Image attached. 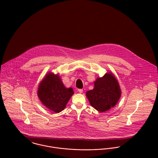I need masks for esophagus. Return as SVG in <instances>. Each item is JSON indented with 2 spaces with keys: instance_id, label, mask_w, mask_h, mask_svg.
Returning <instances> with one entry per match:
<instances>
[{
  "instance_id": "obj_1",
  "label": "esophagus",
  "mask_w": 158,
  "mask_h": 158,
  "mask_svg": "<svg viewBox=\"0 0 158 158\" xmlns=\"http://www.w3.org/2000/svg\"><path fill=\"white\" fill-rule=\"evenodd\" d=\"M78 91L80 93H82L83 90L82 89H78Z\"/></svg>"
}]
</instances>
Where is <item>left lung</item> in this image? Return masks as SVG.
<instances>
[{"instance_id": "obj_1", "label": "left lung", "mask_w": 158, "mask_h": 158, "mask_svg": "<svg viewBox=\"0 0 158 158\" xmlns=\"http://www.w3.org/2000/svg\"><path fill=\"white\" fill-rule=\"evenodd\" d=\"M121 95L119 85L111 73H106L94 82V88L86 92L90 104L102 113L114 107Z\"/></svg>"}]
</instances>
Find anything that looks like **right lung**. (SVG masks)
<instances>
[{
	"mask_svg": "<svg viewBox=\"0 0 158 158\" xmlns=\"http://www.w3.org/2000/svg\"><path fill=\"white\" fill-rule=\"evenodd\" d=\"M73 94V89L66 88L58 75L47 74L40 83L38 95L43 105L55 113H60Z\"/></svg>",
	"mask_w": 158,
	"mask_h": 158,
	"instance_id": "right-lung-1",
	"label": "right lung"
}]
</instances>
